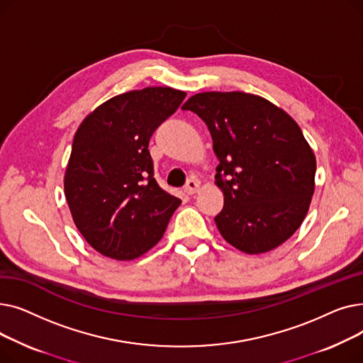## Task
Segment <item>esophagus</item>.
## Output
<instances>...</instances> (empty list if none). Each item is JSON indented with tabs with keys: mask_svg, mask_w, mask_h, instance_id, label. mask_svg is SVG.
Wrapping results in <instances>:
<instances>
[{
	"mask_svg": "<svg viewBox=\"0 0 363 363\" xmlns=\"http://www.w3.org/2000/svg\"><path fill=\"white\" fill-rule=\"evenodd\" d=\"M199 189H200V182L197 179H189L185 185V193L188 196H193V194L199 193Z\"/></svg>",
	"mask_w": 363,
	"mask_h": 363,
	"instance_id": "34e87169",
	"label": "esophagus"
}]
</instances>
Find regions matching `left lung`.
<instances>
[{"mask_svg":"<svg viewBox=\"0 0 363 363\" xmlns=\"http://www.w3.org/2000/svg\"><path fill=\"white\" fill-rule=\"evenodd\" d=\"M182 108L211 130L225 196L215 218L222 237L249 255L287 241L315 191L316 160L298 125L268 100L240 91L200 92Z\"/></svg>","mask_w":363,"mask_h":363,"instance_id":"1","label":"left lung"}]
</instances>
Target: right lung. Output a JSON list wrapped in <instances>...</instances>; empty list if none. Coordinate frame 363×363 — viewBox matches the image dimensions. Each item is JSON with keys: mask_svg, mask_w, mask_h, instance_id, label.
I'll use <instances>...</instances> for the list:
<instances>
[{"mask_svg": "<svg viewBox=\"0 0 363 363\" xmlns=\"http://www.w3.org/2000/svg\"><path fill=\"white\" fill-rule=\"evenodd\" d=\"M185 95L169 86L129 91L76 130L65 194L74 225L99 253L132 260L163 237L181 200L157 184L148 143Z\"/></svg>", "mask_w": 363, "mask_h": 363, "instance_id": "right-lung-1", "label": "right lung"}]
</instances>
